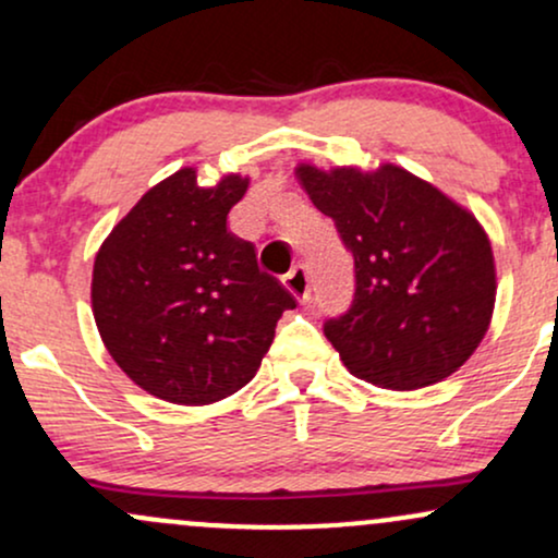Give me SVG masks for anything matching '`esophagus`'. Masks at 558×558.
Returning a JSON list of instances; mask_svg holds the SVG:
<instances>
[{"mask_svg": "<svg viewBox=\"0 0 558 558\" xmlns=\"http://www.w3.org/2000/svg\"><path fill=\"white\" fill-rule=\"evenodd\" d=\"M283 283L299 301L310 299V270H306L304 265L293 267V270L283 278Z\"/></svg>", "mask_w": 558, "mask_h": 558, "instance_id": "esophagus-1", "label": "esophagus"}]
</instances>
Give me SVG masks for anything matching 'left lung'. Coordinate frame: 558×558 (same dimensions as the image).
I'll return each instance as SVG.
<instances>
[{
    "instance_id": "1",
    "label": "left lung",
    "mask_w": 558,
    "mask_h": 558,
    "mask_svg": "<svg viewBox=\"0 0 558 558\" xmlns=\"http://www.w3.org/2000/svg\"><path fill=\"white\" fill-rule=\"evenodd\" d=\"M296 175L354 257V299L323 325L345 369L390 390L457 373L496 301L490 241L475 217L396 165H301Z\"/></svg>"
}]
</instances>
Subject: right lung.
Masks as SVG:
<instances>
[{
	"label": "right lung",
	"mask_w": 558,
	"mask_h": 558,
	"mask_svg": "<svg viewBox=\"0 0 558 558\" xmlns=\"http://www.w3.org/2000/svg\"><path fill=\"white\" fill-rule=\"evenodd\" d=\"M248 181L215 189L183 168L138 198L94 262L101 341L136 386L170 403H213L257 375L275 325L296 299L262 272L257 248L228 228Z\"/></svg>",
	"instance_id": "1"
}]
</instances>
